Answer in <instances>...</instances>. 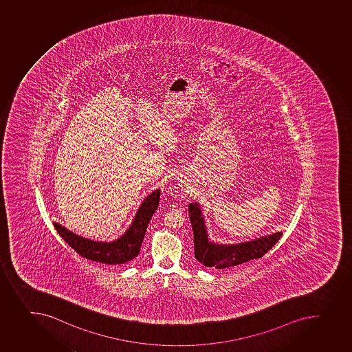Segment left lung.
Listing matches in <instances>:
<instances>
[{
    "mask_svg": "<svg viewBox=\"0 0 352 352\" xmlns=\"http://www.w3.org/2000/svg\"><path fill=\"white\" fill-rule=\"evenodd\" d=\"M188 216L195 234V256L200 263L212 269H226L246 263L267 253L283 236L281 232L234 245H219L208 240L205 219L198 202L188 205Z\"/></svg>",
    "mask_w": 352,
    "mask_h": 352,
    "instance_id": "8db88e82",
    "label": "left lung"
}]
</instances>
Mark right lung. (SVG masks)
I'll list each match as a JSON object with an SVG mask.
<instances>
[{
	"instance_id": "obj_1",
	"label": "right lung",
	"mask_w": 352,
	"mask_h": 352,
	"mask_svg": "<svg viewBox=\"0 0 352 352\" xmlns=\"http://www.w3.org/2000/svg\"><path fill=\"white\" fill-rule=\"evenodd\" d=\"M159 199L160 190L157 188L146 197L140 205L129 229L112 243L86 239L71 232L58 223L54 222V226L59 236L81 256L107 265H122L133 260L140 254L147 226L159 206Z\"/></svg>"
}]
</instances>
